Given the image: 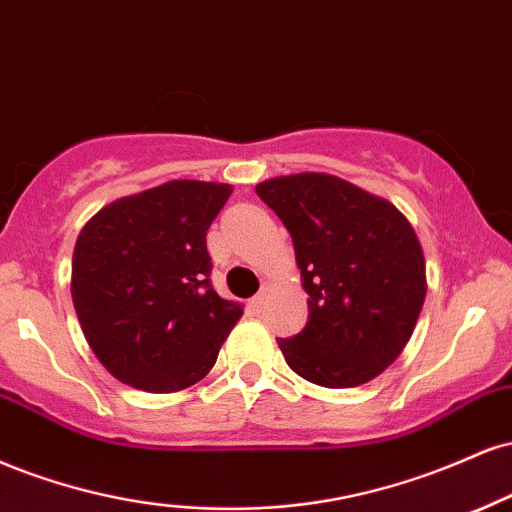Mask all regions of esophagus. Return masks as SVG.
<instances>
[{
  "label": "esophagus",
  "mask_w": 512,
  "mask_h": 512,
  "mask_svg": "<svg viewBox=\"0 0 512 512\" xmlns=\"http://www.w3.org/2000/svg\"><path fill=\"white\" fill-rule=\"evenodd\" d=\"M266 292H268V287H263V290L258 292L256 297H251V299H249V304H246V306H249L251 314H258V311H261V306H263V297H266Z\"/></svg>",
  "instance_id": "esophagus-1"
}]
</instances>
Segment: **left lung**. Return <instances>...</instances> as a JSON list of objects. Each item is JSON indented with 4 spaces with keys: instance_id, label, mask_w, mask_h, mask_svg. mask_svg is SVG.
Segmentation results:
<instances>
[{
    "instance_id": "left-lung-1",
    "label": "left lung",
    "mask_w": 512,
    "mask_h": 512,
    "mask_svg": "<svg viewBox=\"0 0 512 512\" xmlns=\"http://www.w3.org/2000/svg\"><path fill=\"white\" fill-rule=\"evenodd\" d=\"M292 234L309 321L278 340L294 374L354 388L386 371L412 338L426 297L424 251L386 198L323 172L256 186Z\"/></svg>"
}]
</instances>
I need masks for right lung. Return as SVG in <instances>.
I'll list each match as a JSON object with an SVG mask.
<instances>
[{"label":"right lung","instance_id":"add662e5","mask_svg":"<svg viewBox=\"0 0 512 512\" xmlns=\"http://www.w3.org/2000/svg\"><path fill=\"white\" fill-rule=\"evenodd\" d=\"M230 184L174 179L117 198L86 222L71 297L90 350L117 381L174 393L201 381L242 304L210 285L206 232Z\"/></svg>","mask_w":512,"mask_h":512}]
</instances>
